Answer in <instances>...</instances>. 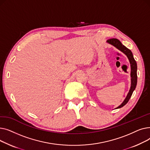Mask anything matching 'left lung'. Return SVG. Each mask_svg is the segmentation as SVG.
Here are the masks:
<instances>
[{
    "label": "left lung",
    "mask_w": 150,
    "mask_h": 150,
    "mask_svg": "<svg viewBox=\"0 0 150 150\" xmlns=\"http://www.w3.org/2000/svg\"><path fill=\"white\" fill-rule=\"evenodd\" d=\"M107 42L109 44H111V45H114L115 47L116 48H117L120 51H122L123 53H124L126 55H127V57L128 58L130 64H131V86L130 90L128 93V95L125 99L123 103L119 106L117 107V109L118 108H120L125 106L126 104H127L129 100L130 99L133 91H134L136 89V85H137V63L136 61H135L134 58L133 57V54L131 51L128 49L127 47H126L125 45H123L121 42L116 38H111V39H109L107 41Z\"/></svg>",
    "instance_id": "obj_1"
}]
</instances>
